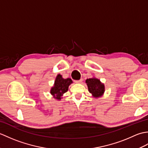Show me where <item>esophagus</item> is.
I'll return each instance as SVG.
<instances>
[{
    "label": "esophagus",
    "mask_w": 148,
    "mask_h": 148,
    "mask_svg": "<svg viewBox=\"0 0 148 148\" xmlns=\"http://www.w3.org/2000/svg\"><path fill=\"white\" fill-rule=\"evenodd\" d=\"M83 81V79H80L79 80H76L75 81V83H80Z\"/></svg>",
    "instance_id": "34e87169"
}]
</instances>
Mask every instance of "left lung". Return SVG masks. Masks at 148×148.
<instances>
[{"mask_svg": "<svg viewBox=\"0 0 148 148\" xmlns=\"http://www.w3.org/2000/svg\"><path fill=\"white\" fill-rule=\"evenodd\" d=\"M90 93L95 97L101 96L104 92V85L100 83L99 79L96 78H90L86 80Z\"/></svg>", "mask_w": 148, "mask_h": 148, "instance_id": "1", "label": "left lung"}]
</instances>
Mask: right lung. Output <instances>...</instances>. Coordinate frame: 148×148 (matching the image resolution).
I'll return each mask as SVG.
<instances>
[{"label": "right lung", "mask_w": 148, "mask_h": 148, "mask_svg": "<svg viewBox=\"0 0 148 148\" xmlns=\"http://www.w3.org/2000/svg\"><path fill=\"white\" fill-rule=\"evenodd\" d=\"M72 83L71 79H64L60 74H58L56 77L54 86L51 90V95L58 100L61 99V97L64 93L67 92L69 86Z\"/></svg>", "instance_id": "obj_1"}]
</instances>
